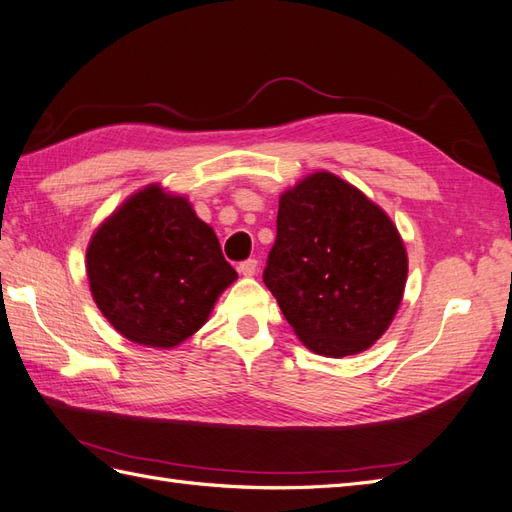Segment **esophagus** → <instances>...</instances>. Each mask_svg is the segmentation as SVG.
Returning <instances> with one entry per match:
<instances>
[{"label": "esophagus", "mask_w": 512, "mask_h": 512, "mask_svg": "<svg viewBox=\"0 0 512 512\" xmlns=\"http://www.w3.org/2000/svg\"><path fill=\"white\" fill-rule=\"evenodd\" d=\"M238 270H240V274H244V277H255V272H257V259H246V261H242V264L238 266Z\"/></svg>", "instance_id": "obj_1"}]
</instances>
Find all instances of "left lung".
Segmentation results:
<instances>
[{
    "label": "left lung",
    "instance_id": "1",
    "mask_svg": "<svg viewBox=\"0 0 512 512\" xmlns=\"http://www.w3.org/2000/svg\"><path fill=\"white\" fill-rule=\"evenodd\" d=\"M406 272L396 225L352 183L318 170L281 194L264 283L311 352L368 350L396 318Z\"/></svg>",
    "mask_w": 512,
    "mask_h": 512
}]
</instances>
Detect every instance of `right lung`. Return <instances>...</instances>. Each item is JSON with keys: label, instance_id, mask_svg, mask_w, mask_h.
Here are the masks:
<instances>
[{"label": "right lung", "instance_id": "right-lung-1", "mask_svg": "<svg viewBox=\"0 0 512 512\" xmlns=\"http://www.w3.org/2000/svg\"><path fill=\"white\" fill-rule=\"evenodd\" d=\"M86 274L103 318L129 342L162 350L199 331L238 279L214 229L160 183L131 194L95 229Z\"/></svg>", "mask_w": 512, "mask_h": 512}]
</instances>
